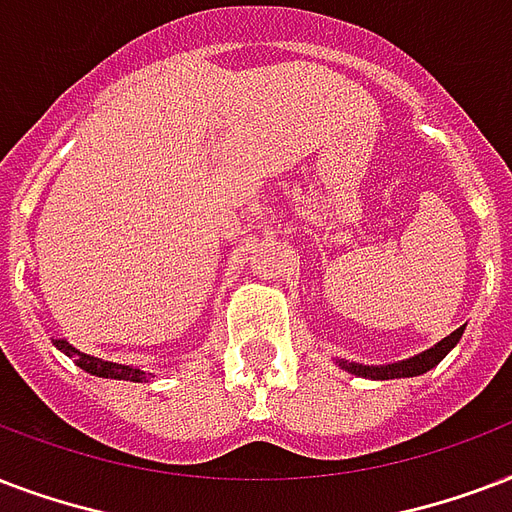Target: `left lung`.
<instances>
[{
    "label": "left lung",
    "mask_w": 512,
    "mask_h": 512,
    "mask_svg": "<svg viewBox=\"0 0 512 512\" xmlns=\"http://www.w3.org/2000/svg\"><path fill=\"white\" fill-rule=\"evenodd\" d=\"M465 334V326H459L457 331H451L449 336H443L441 342L433 344L430 350L419 352L414 358L398 360V363H387V366H363V363H350V360H336L347 374L363 376V379H406V376L427 374L430 368H435L446 355H449L457 342Z\"/></svg>",
    "instance_id": "obj_1"
}]
</instances>
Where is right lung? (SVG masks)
<instances>
[{
	"instance_id": "add662e5",
	"label": "right lung",
	"mask_w": 512,
	"mask_h": 512,
	"mask_svg": "<svg viewBox=\"0 0 512 512\" xmlns=\"http://www.w3.org/2000/svg\"><path fill=\"white\" fill-rule=\"evenodd\" d=\"M53 344L63 352V355L74 358V363H77L82 371H87L90 376H101V379H122V382H149V379H152V374H146L144 368L95 358V355H87V352H79L77 347H71L66 339H53Z\"/></svg>"
}]
</instances>
